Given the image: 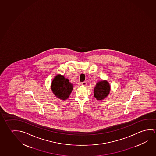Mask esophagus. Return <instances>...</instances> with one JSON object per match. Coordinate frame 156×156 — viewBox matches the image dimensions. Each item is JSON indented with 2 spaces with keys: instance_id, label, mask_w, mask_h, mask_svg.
Here are the masks:
<instances>
[{
  "instance_id": "1",
  "label": "esophagus",
  "mask_w": 156,
  "mask_h": 156,
  "mask_svg": "<svg viewBox=\"0 0 156 156\" xmlns=\"http://www.w3.org/2000/svg\"><path fill=\"white\" fill-rule=\"evenodd\" d=\"M87 83L86 82H82V85L83 86H86V85H87Z\"/></svg>"
}]
</instances>
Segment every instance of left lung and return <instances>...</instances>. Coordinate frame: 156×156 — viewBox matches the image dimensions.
<instances>
[{"label":"left lung","instance_id":"1","mask_svg":"<svg viewBox=\"0 0 156 156\" xmlns=\"http://www.w3.org/2000/svg\"><path fill=\"white\" fill-rule=\"evenodd\" d=\"M111 90L110 85L106 80H103L97 83L94 88V96L98 101H101L106 98Z\"/></svg>","mask_w":156,"mask_h":156}]
</instances>
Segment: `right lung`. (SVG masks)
I'll use <instances>...</instances> for the list:
<instances>
[{"label":"right lung","mask_w":156,"mask_h":156,"mask_svg":"<svg viewBox=\"0 0 156 156\" xmlns=\"http://www.w3.org/2000/svg\"><path fill=\"white\" fill-rule=\"evenodd\" d=\"M53 94L58 98L65 101L69 98L73 90V84L69 80L60 74L55 76L51 85Z\"/></svg>","instance_id":"obj_1"}]
</instances>
